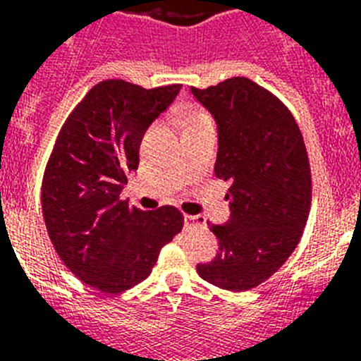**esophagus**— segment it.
<instances>
[{"label": "esophagus", "instance_id": "obj_1", "mask_svg": "<svg viewBox=\"0 0 361 361\" xmlns=\"http://www.w3.org/2000/svg\"><path fill=\"white\" fill-rule=\"evenodd\" d=\"M184 222H186V228H202V226H206V219L200 215H186Z\"/></svg>", "mask_w": 361, "mask_h": 361}]
</instances>
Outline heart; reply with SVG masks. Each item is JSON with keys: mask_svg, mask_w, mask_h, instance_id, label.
<instances>
[{"mask_svg": "<svg viewBox=\"0 0 361 361\" xmlns=\"http://www.w3.org/2000/svg\"><path fill=\"white\" fill-rule=\"evenodd\" d=\"M202 119H208V116L200 110H190V114L186 116V126L188 124H193L197 121H202Z\"/></svg>", "mask_w": 361, "mask_h": 361, "instance_id": "1", "label": "heart"}]
</instances>
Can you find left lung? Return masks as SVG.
Here are the masks:
<instances>
[{"label": "left lung", "instance_id": "left-lung-1", "mask_svg": "<svg viewBox=\"0 0 361 361\" xmlns=\"http://www.w3.org/2000/svg\"><path fill=\"white\" fill-rule=\"evenodd\" d=\"M191 94L216 121L215 175L231 180L229 222L209 226L219 253L197 273L216 288L247 291L275 275L304 233L311 209L304 137L288 106L247 78L191 86Z\"/></svg>", "mask_w": 361, "mask_h": 361}]
</instances>
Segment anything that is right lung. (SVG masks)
<instances>
[{
    "label": "right lung",
    "instance_id": "add662e5",
    "mask_svg": "<svg viewBox=\"0 0 361 361\" xmlns=\"http://www.w3.org/2000/svg\"><path fill=\"white\" fill-rule=\"evenodd\" d=\"M178 90L101 81L56 139L41 186L44 224L63 264L99 291L117 295L142 282L184 226L173 206L142 212L121 199L126 173L139 166L145 132Z\"/></svg>",
    "mask_w": 361,
    "mask_h": 361
}]
</instances>
